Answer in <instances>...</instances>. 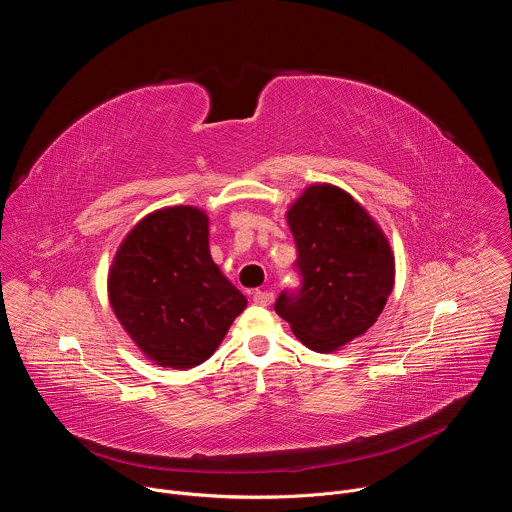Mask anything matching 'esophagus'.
<instances>
[{
	"mask_svg": "<svg viewBox=\"0 0 512 512\" xmlns=\"http://www.w3.org/2000/svg\"><path fill=\"white\" fill-rule=\"evenodd\" d=\"M253 302L259 306H269L273 302V294L267 289H257L253 291Z\"/></svg>",
	"mask_w": 512,
	"mask_h": 512,
	"instance_id": "1",
	"label": "esophagus"
}]
</instances>
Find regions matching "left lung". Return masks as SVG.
<instances>
[{"label": "left lung", "mask_w": 512, "mask_h": 512, "mask_svg": "<svg viewBox=\"0 0 512 512\" xmlns=\"http://www.w3.org/2000/svg\"><path fill=\"white\" fill-rule=\"evenodd\" d=\"M300 285L283 289L275 312L316 352H332L367 332L393 291L391 247L350 194L310 186L287 210Z\"/></svg>", "instance_id": "8db88e82"}]
</instances>
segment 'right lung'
Returning <instances> with one entry per match:
<instances>
[{
  "label": "right lung",
  "instance_id": "obj_1",
  "mask_svg": "<svg viewBox=\"0 0 512 512\" xmlns=\"http://www.w3.org/2000/svg\"><path fill=\"white\" fill-rule=\"evenodd\" d=\"M111 308L133 342L162 367L192 369L223 342L247 300L208 251V218L192 206L148 214L109 271Z\"/></svg>",
  "mask_w": 512,
  "mask_h": 512
}]
</instances>
